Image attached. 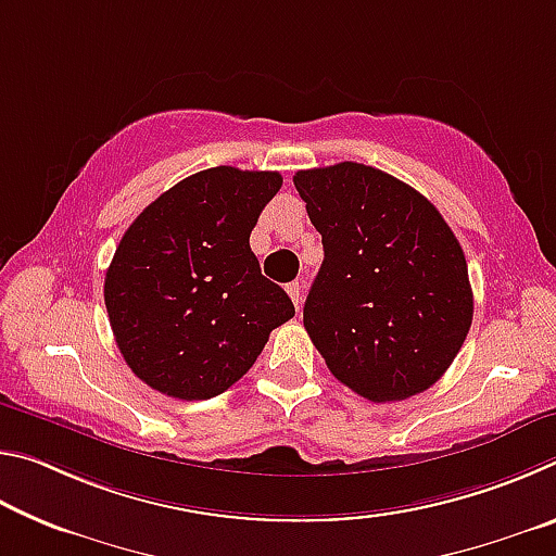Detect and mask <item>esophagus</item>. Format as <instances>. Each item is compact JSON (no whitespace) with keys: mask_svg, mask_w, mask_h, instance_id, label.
<instances>
[{"mask_svg":"<svg viewBox=\"0 0 556 556\" xmlns=\"http://www.w3.org/2000/svg\"><path fill=\"white\" fill-rule=\"evenodd\" d=\"M287 294L291 296V301H294V306L299 308L301 306V285H299V281H291V285H287Z\"/></svg>","mask_w":556,"mask_h":556,"instance_id":"obj_1","label":"esophagus"}]
</instances>
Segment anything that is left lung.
<instances>
[{"mask_svg": "<svg viewBox=\"0 0 556 556\" xmlns=\"http://www.w3.org/2000/svg\"><path fill=\"white\" fill-rule=\"evenodd\" d=\"M294 186L324 242L304 326L328 370L370 402L429 390L473 321L456 235L425 195L380 168H306Z\"/></svg>", "mask_w": 556, "mask_h": 556, "instance_id": "8db88e82", "label": "left lung"}]
</instances>
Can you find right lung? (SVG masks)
Segmentation results:
<instances>
[{
  "instance_id": "1",
  "label": "right lung",
  "mask_w": 556,
  "mask_h": 556,
  "mask_svg": "<svg viewBox=\"0 0 556 556\" xmlns=\"http://www.w3.org/2000/svg\"><path fill=\"white\" fill-rule=\"evenodd\" d=\"M279 188L277 172L205 168L149 203L122 235L105 306L122 357L152 390L186 402L215 397L294 316L250 250Z\"/></svg>"
}]
</instances>
